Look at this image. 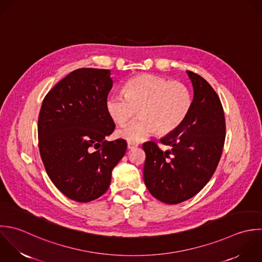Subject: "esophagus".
Here are the masks:
<instances>
[{
  "label": "esophagus",
  "instance_id": "1",
  "mask_svg": "<svg viewBox=\"0 0 262 262\" xmlns=\"http://www.w3.org/2000/svg\"><path fill=\"white\" fill-rule=\"evenodd\" d=\"M138 147V144L137 143H133V142H127V148L128 149H134Z\"/></svg>",
  "mask_w": 262,
  "mask_h": 262
}]
</instances>
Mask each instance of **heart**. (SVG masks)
<instances>
[{
  "label": "heart",
  "instance_id": "heart-1",
  "mask_svg": "<svg viewBox=\"0 0 262 262\" xmlns=\"http://www.w3.org/2000/svg\"><path fill=\"white\" fill-rule=\"evenodd\" d=\"M124 94L111 95L106 107L118 124L128 122L139 111V120L117 130L120 138L133 143L157 132L170 134L184 122L192 107L191 93L184 83L154 74L133 77L125 83Z\"/></svg>",
  "mask_w": 262,
  "mask_h": 262
}]
</instances>
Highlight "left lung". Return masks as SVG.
<instances>
[{"label":"left lung","instance_id":"8db88e82","mask_svg":"<svg viewBox=\"0 0 262 262\" xmlns=\"http://www.w3.org/2000/svg\"><path fill=\"white\" fill-rule=\"evenodd\" d=\"M194 89L191 110L184 122L160 142H146L144 182L149 192L166 204H179L198 194L213 176L226 139L222 102L200 75L187 71Z\"/></svg>","mask_w":262,"mask_h":262}]
</instances>
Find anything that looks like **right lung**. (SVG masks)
I'll return each mask as SVG.
<instances>
[{
	"label": "right lung",
	"instance_id": "add662e5",
	"mask_svg": "<svg viewBox=\"0 0 262 262\" xmlns=\"http://www.w3.org/2000/svg\"><path fill=\"white\" fill-rule=\"evenodd\" d=\"M113 80L108 69L79 68L45 97L37 120L39 154L46 171L71 200L85 203L109 188L112 169L127 144L108 142L115 124L106 107Z\"/></svg>",
	"mask_w": 262,
	"mask_h": 262
}]
</instances>
